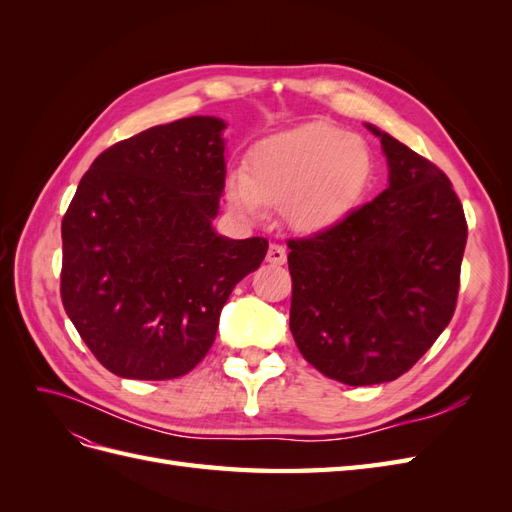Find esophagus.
<instances>
[{"mask_svg": "<svg viewBox=\"0 0 512 512\" xmlns=\"http://www.w3.org/2000/svg\"><path fill=\"white\" fill-rule=\"evenodd\" d=\"M267 262H271V265H284V262H286L284 247L277 245V243H271L269 252H267Z\"/></svg>", "mask_w": 512, "mask_h": 512, "instance_id": "esophagus-1", "label": "esophagus"}]
</instances>
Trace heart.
Masks as SVG:
<instances>
[{
  "instance_id": "obj_1",
  "label": "heart",
  "mask_w": 512,
  "mask_h": 512,
  "mask_svg": "<svg viewBox=\"0 0 512 512\" xmlns=\"http://www.w3.org/2000/svg\"><path fill=\"white\" fill-rule=\"evenodd\" d=\"M369 177L371 156L363 138L312 121L260 141L245 173L230 175L228 200L254 220L265 207H282L292 228L320 232L348 218Z\"/></svg>"
}]
</instances>
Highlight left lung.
Returning a JSON list of instances; mask_svg holds the SVG:
<instances>
[{"mask_svg": "<svg viewBox=\"0 0 512 512\" xmlns=\"http://www.w3.org/2000/svg\"><path fill=\"white\" fill-rule=\"evenodd\" d=\"M389 185L346 220L288 241L290 331L307 363L350 386L399 378L448 327L468 241L438 166L384 130Z\"/></svg>", "mask_w": 512, "mask_h": 512, "instance_id": "1", "label": "left lung"}]
</instances>
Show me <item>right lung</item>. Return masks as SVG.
<instances>
[{"label":"right lung","mask_w":512,"mask_h":512,"mask_svg":"<svg viewBox=\"0 0 512 512\" xmlns=\"http://www.w3.org/2000/svg\"><path fill=\"white\" fill-rule=\"evenodd\" d=\"M226 121L185 117L94 160L61 222V301L115 376L170 380L209 352L220 312L267 239L218 235Z\"/></svg>","instance_id":"right-lung-1"}]
</instances>
